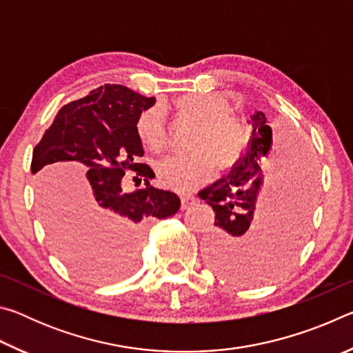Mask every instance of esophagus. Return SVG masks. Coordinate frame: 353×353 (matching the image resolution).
Returning a JSON list of instances; mask_svg holds the SVG:
<instances>
[{"label":"esophagus","instance_id":"34e87169","mask_svg":"<svg viewBox=\"0 0 353 353\" xmlns=\"http://www.w3.org/2000/svg\"><path fill=\"white\" fill-rule=\"evenodd\" d=\"M196 202H198L196 196H182V210H187V208L193 207Z\"/></svg>","mask_w":353,"mask_h":353}]
</instances>
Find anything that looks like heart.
Instances as JSON below:
<instances>
[{"label":"heart","instance_id":"b5f03b06","mask_svg":"<svg viewBox=\"0 0 353 353\" xmlns=\"http://www.w3.org/2000/svg\"><path fill=\"white\" fill-rule=\"evenodd\" d=\"M168 110L196 124L188 139L191 152L165 159L155 168L162 187L177 193H191L212 181L214 166L227 171L241 157L246 128L241 118L230 113V101L216 93H183L170 103L140 112L135 134L149 152L160 154L168 146L170 132L163 115Z\"/></svg>","mask_w":353,"mask_h":353}]
</instances>
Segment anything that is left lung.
<instances>
[{
	"label": "left lung",
	"instance_id": "left-lung-1",
	"mask_svg": "<svg viewBox=\"0 0 353 353\" xmlns=\"http://www.w3.org/2000/svg\"><path fill=\"white\" fill-rule=\"evenodd\" d=\"M252 135L230 174L199 191L214 212L205 259L214 272L254 285L279 276L307 236L318 168L297 137H272L263 112L252 115ZM255 206L261 207L257 219ZM258 210V209H257Z\"/></svg>",
	"mask_w": 353,
	"mask_h": 353
}]
</instances>
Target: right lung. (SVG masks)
<instances>
[{"instance_id":"1","label":"right lung","mask_w":353,"mask_h":353,"mask_svg":"<svg viewBox=\"0 0 353 353\" xmlns=\"http://www.w3.org/2000/svg\"><path fill=\"white\" fill-rule=\"evenodd\" d=\"M155 103L118 83L65 104L32 152L40 213L52 244L71 271L87 280H115L135 266L143 227L176 214L181 199L152 187L155 172L140 162V112ZM88 171L89 182L81 179ZM133 171L128 194L122 179ZM84 187H81V183Z\"/></svg>"}]
</instances>
